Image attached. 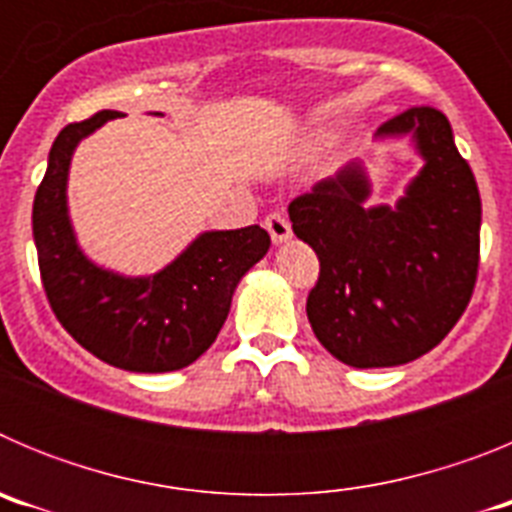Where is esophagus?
<instances>
[{
  "label": "esophagus",
  "instance_id": "esophagus-1",
  "mask_svg": "<svg viewBox=\"0 0 512 512\" xmlns=\"http://www.w3.org/2000/svg\"><path fill=\"white\" fill-rule=\"evenodd\" d=\"M264 228L269 230L271 241L277 243H287L292 238V228H289V220L282 215V212H271L269 217L264 220Z\"/></svg>",
  "mask_w": 512,
  "mask_h": 512
}]
</instances>
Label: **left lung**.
<instances>
[{
  "label": "left lung",
  "instance_id": "8db88e82",
  "mask_svg": "<svg viewBox=\"0 0 512 512\" xmlns=\"http://www.w3.org/2000/svg\"><path fill=\"white\" fill-rule=\"evenodd\" d=\"M377 138H410L423 158L395 205H369L359 158L289 205L292 230L320 261L307 320L356 369L408 364L438 346L467 310L479 266L482 202L446 115L410 107Z\"/></svg>",
  "mask_w": 512,
  "mask_h": 512
}]
</instances>
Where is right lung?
I'll use <instances>...</instances> for the list:
<instances>
[{"label":"right lung","instance_id":"obj_1","mask_svg":"<svg viewBox=\"0 0 512 512\" xmlns=\"http://www.w3.org/2000/svg\"><path fill=\"white\" fill-rule=\"evenodd\" d=\"M115 117L120 112H97L66 125L53 140L33 202L40 277L58 323L89 354L125 372H176L215 343L235 287L264 259L271 238L259 225L205 230L148 277L94 264L76 241L66 189L76 146Z\"/></svg>","mask_w":512,"mask_h":512}]
</instances>
